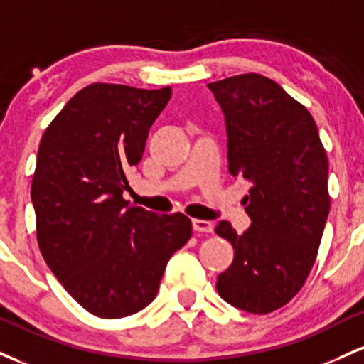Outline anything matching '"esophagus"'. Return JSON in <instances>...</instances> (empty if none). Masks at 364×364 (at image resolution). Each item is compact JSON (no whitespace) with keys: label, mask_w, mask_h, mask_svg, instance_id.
<instances>
[{"label":"esophagus","mask_w":364,"mask_h":364,"mask_svg":"<svg viewBox=\"0 0 364 364\" xmlns=\"http://www.w3.org/2000/svg\"><path fill=\"white\" fill-rule=\"evenodd\" d=\"M193 228L196 232H204V234H210L213 232V223L206 222V220H193Z\"/></svg>","instance_id":"1"}]
</instances>
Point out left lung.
I'll return each mask as SVG.
<instances>
[{"label":"left lung","mask_w":364,"mask_h":364,"mask_svg":"<svg viewBox=\"0 0 364 364\" xmlns=\"http://www.w3.org/2000/svg\"><path fill=\"white\" fill-rule=\"evenodd\" d=\"M227 127L228 171L251 182L244 198L251 227L225 220L216 234L234 261L216 291L228 304L267 314L287 304L311 272L328 218V160L311 113L258 73L208 84Z\"/></svg>","instance_id":"left-lung-1"}]
</instances>
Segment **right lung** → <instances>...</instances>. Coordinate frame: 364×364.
<instances>
[{
    "instance_id": "1",
    "label": "right lung",
    "mask_w": 364,
    "mask_h": 364,
    "mask_svg": "<svg viewBox=\"0 0 364 364\" xmlns=\"http://www.w3.org/2000/svg\"><path fill=\"white\" fill-rule=\"evenodd\" d=\"M171 96L91 84L41 139L31 198L43 258L89 313L124 318L156 297L166 263L193 235L182 213L156 215L124 199L149 127Z\"/></svg>"
}]
</instances>
